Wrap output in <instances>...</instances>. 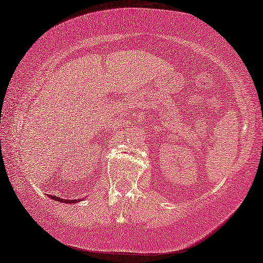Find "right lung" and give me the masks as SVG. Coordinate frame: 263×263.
<instances>
[{
	"mask_svg": "<svg viewBox=\"0 0 263 263\" xmlns=\"http://www.w3.org/2000/svg\"><path fill=\"white\" fill-rule=\"evenodd\" d=\"M50 196V199H52V200H55V201H60V202H62V203H78L79 201H81V200H68V199H61V197H58V196H52V195H49Z\"/></svg>",
	"mask_w": 263,
	"mask_h": 263,
	"instance_id": "1",
	"label": "right lung"
}]
</instances>
